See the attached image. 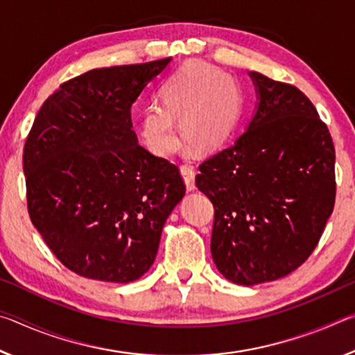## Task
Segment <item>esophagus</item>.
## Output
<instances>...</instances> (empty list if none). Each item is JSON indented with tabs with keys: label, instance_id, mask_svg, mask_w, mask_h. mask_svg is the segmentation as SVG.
Returning <instances> with one entry per match:
<instances>
[{
	"label": "esophagus",
	"instance_id": "esophagus-1",
	"mask_svg": "<svg viewBox=\"0 0 355 355\" xmlns=\"http://www.w3.org/2000/svg\"><path fill=\"white\" fill-rule=\"evenodd\" d=\"M180 171H182V175L184 178V183H186V189L192 191L196 188V172H194V166L191 164H182L180 166Z\"/></svg>",
	"mask_w": 355,
	"mask_h": 355
}]
</instances>
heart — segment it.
<instances>
[{
    "mask_svg": "<svg viewBox=\"0 0 355 355\" xmlns=\"http://www.w3.org/2000/svg\"><path fill=\"white\" fill-rule=\"evenodd\" d=\"M161 105L142 111L141 136L150 152L171 156L183 139L192 148L214 150L228 137L239 117V97L233 78L213 65L192 62L173 73L159 89Z\"/></svg>",
    "mask_w": 355,
    "mask_h": 355,
    "instance_id": "obj_1",
    "label": "heart"
}]
</instances>
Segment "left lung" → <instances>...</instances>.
Segmentation results:
<instances>
[{"label": "left lung", "mask_w": 355, "mask_h": 355, "mask_svg": "<svg viewBox=\"0 0 355 355\" xmlns=\"http://www.w3.org/2000/svg\"><path fill=\"white\" fill-rule=\"evenodd\" d=\"M258 107L248 130L199 166L214 207L211 255L238 285L272 282L305 263L335 205V148L307 95L252 71Z\"/></svg>", "instance_id": "obj_1"}]
</instances>
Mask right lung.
<instances>
[{
    "instance_id": "right-lung-1",
    "label": "right lung",
    "mask_w": 355,
    "mask_h": 355,
    "mask_svg": "<svg viewBox=\"0 0 355 355\" xmlns=\"http://www.w3.org/2000/svg\"><path fill=\"white\" fill-rule=\"evenodd\" d=\"M172 58L89 70L42 105L23 148L28 213L83 277L128 284L152 266L186 186L137 142L131 106Z\"/></svg>"
}]
</instances>
